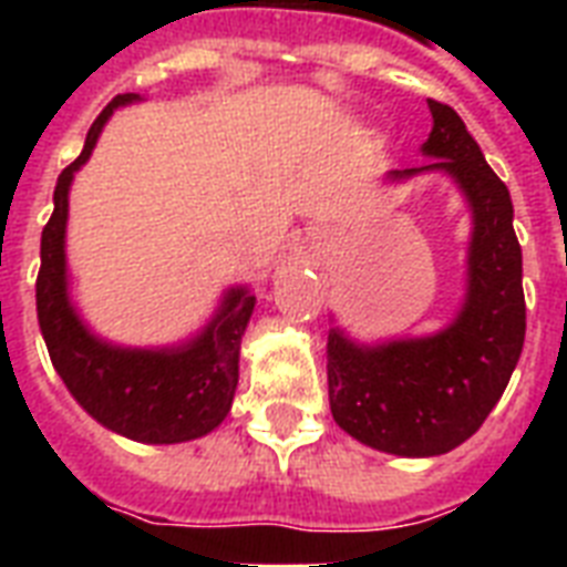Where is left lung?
Listing matches in <instances>:
<instances>
[{"mask_svg":"<svg viewBox=\"0 0 567 567\" xmlns=\"http://www.w3.org/2000/svg\"><path fill=\"white\" fill-rule=\"evenodd\" d=\"M430 114L432 132L421 153L435 162L394 171L391 179L444 171L467 196L474 235L465 306L430 338L364 347L332 329L327 344L336 423L394 456H441L471 439L509 385L527 332L509 188L488 167L456 111L430 100Z\"/></svg>","mask_w":567,"mask_h":567,"instance_id":"1","label":"left lung"}]
</instances>
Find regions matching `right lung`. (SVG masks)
Instances as JSON below:
<instances>
[{
  "label": "right lung",
  "mask_w": 567,
  "mask_h": 567,
  "mask_svg": "<svg viewBox=\"0 0 567 567\" xmlns=\"http://www.w3.org/2000/svg\"><path fill=\"white\" fill-rule=\"evenodd\" d=\"M120 93L93 120L82 155L61 171L55 212L40 235L38 320L49 359L93 421L144 444H179L220 426L238 388L240 338L256 309L247 288H231L208 327L182 347L132 350L102 341L84 327L66 293V196L75 171L91 158L114 109L135 102Z\"/></svg>",
  "instance_id": "obj_1"
}]
</instances>
